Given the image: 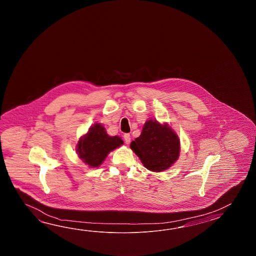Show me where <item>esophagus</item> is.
I'll return each mask as SVG.
<instances>
[{
    "mask_svg": "<svg viewBox=\"0 0 256 256\" xmlns=\"http://www.w3.org/2000/svg\"><path fill=\"white\" fill-rule=\"evenodd\" d=\"M124 141H126V144H129L130 142V136L129 134H126L124 136Z\"/></svg>",
    "mask_w": 256,
    "mask_h": 256,
    "instance_id": "1",
    "label": "esophagus"
}]
</instances>
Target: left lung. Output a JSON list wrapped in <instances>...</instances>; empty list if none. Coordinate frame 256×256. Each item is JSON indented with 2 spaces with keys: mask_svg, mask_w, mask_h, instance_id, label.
I'll return each mask as SVG.
<instances>
[{
  "mask_svg": "<svg viewBox=\"0 0 256 256\" xmlns=\"http://www.w3.org/2000/svg\"><path fill=\"white\" fill-rule=\"evenodd\" d=\"M130 149L140 158L146 168L162 172L174 164L180 158V140L168 124L147 120L141 136L130 144Z\"/></svg>",
  "mask_w": 256,
  "mask_h": 256,
  "instance_id": "obj_1",
  "label": "left lung"
}]
</instances>
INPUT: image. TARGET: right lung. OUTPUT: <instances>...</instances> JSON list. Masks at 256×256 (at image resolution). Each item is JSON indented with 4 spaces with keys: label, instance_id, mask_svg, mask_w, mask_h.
I'll list each match as a JSON object with an SVG mask.
<instances>
[{
    "label": "right lung",
    "instance_id": "add662e5",
    "mask_svg": "<svg viewBox=\"0 0 256 256\" xmlns=\"http://www.w3.org/2000/svg\"><path fill=\"white\" fill-rule=\"evenodd\" d=\"M124 144L120 136H110L100 124H94L76 144L78 158L90 168H98L112 151Z\"/></svg>",
    "mask_w": 256,
    "mask_h": 256
}]
</instances>
